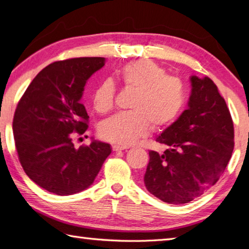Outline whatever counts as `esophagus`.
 Instances as JSON below:
<instances>
[{"label": "esophagus", "instance_id": "1", "mask_svg": "<svg viewBox=\"0 0 249 249\" xmlns=\"http://www.w3.org/2000/svg\"><path fill=\"white\" fill-rule=\"evenodd\" d=\"M113 151H121V150H124V149H127V147H124V146H120V145H114L112 147Z\"/></svg>", "mask_w": 249, "mask_h": 249}]
</instances>
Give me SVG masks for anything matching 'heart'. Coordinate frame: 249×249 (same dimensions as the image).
Wrapping results in <instances>:
<instances>
[{"label": "heart", "instance_id": "1", "mask_svg": "<svg viewBox=\"0 0 249 249\" xmlns=\"http://www.w3.org/2000/svg\"><path fill=\"white\" fill-rule=\"evenodd\" d=\"M117 78L127 90L134 91L129 108L104 120L99 126L103 140L121 146H129L148 133L149 128L161 130L175 123L187 103L183 83L167 75V71L153 60L142 59L125 65ZM115 86L104 80L93 92V107L104 114L114 107Z\"/></svg>", "mask_w": 249, "mask_h": 249}]
</instances>
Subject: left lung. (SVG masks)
I'll use <instances>...</instances> for the list:
<instances>
[{"label":"left lung","mask_w":249,"mask_h":249,"mask_svg":"<svg viewBox=\"0 0 249 249\" xmlns=\"http://www.w3.org/2000/svg\"><path fill=\"white\" fill-rule=\"evenodd\" d=\"M188 108L156 142L144 176L147 190L169 204H184L215 184L231 157L234 126L225 100L208 77L192 75Z\"/></svg>","instance_id":"left-lung-1"}]
</instances>
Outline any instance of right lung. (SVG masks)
<instances>
[{"label":"right lung","instance_id":"obj_1","mask_svg":"<svg viewBox=\"0 0 249 249\" xmlns=\"http://www.w3.org/2000/svg\"><path fill=\"white\" fill-rule=\"evenodd\" d=\"M104 65L102 57L53 62L19 100L13 119L15 147L25 174L45 190L58 196L86 190L111 154L107 142L93 140L79 148L73 144L89 127L80 101L84 86Z\"/></svg>","mask_w":249,"mask_h":249}]
</instances>
